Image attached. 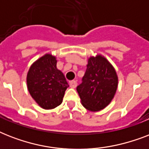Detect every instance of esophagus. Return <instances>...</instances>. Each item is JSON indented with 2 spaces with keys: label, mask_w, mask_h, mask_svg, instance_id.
Returning a JSON list of instances; mask_svg holds the SVG:
<instances>
[{
  "label": "esophagus",
  "mask_w": 149,
  "mask_h": 149,
  "mask_svg": "<svg viewBox=\"0 0 149 149\" xmlns=\"http://www.w3.org/2000/svg\"><path fill=\"white\" fill-rule=\"evenodd\" d=\"M77 81H75V80H72V81L70 82V86L71 88H76L77 87Z\"/></svg>",
  "instance_id": "34e87169"
}]
</instances>
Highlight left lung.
<instances>
[{"mask_svg": "<svg viewBox=\"0 0 149 149\" xmlns=\"http://www.w3.org/2000/svg\"><path fill=\"white\" fill-rule=\"evenodd\" d=\"M83 82L77 87L83 106L99 111L108 106L115 95L118 77L115 69L102 55L88 58Z\"/></svg>", "mask_w": 149, "mask_h": 149, "instance_id": "1", "label": "left lung"}]
</instances>
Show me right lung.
<instances>
[{
  "mask_svg": "<svg viewBox=\"0 0 149 149\" xmlns=\"http://www.w3.org/2000/svg\"><path fill=\"white\" fill-rule=\"evenodd\" d=\"M57 59L46 53L34 62L27 73V87L38 106L53 109L63 102L69 84L62 71L56 67Z\"/></svg>",
  "mask_w": 149,
  "mask_h": 149,
  "instance_id": "obj_1",
  "label": "right lung"
}]
</instances>
